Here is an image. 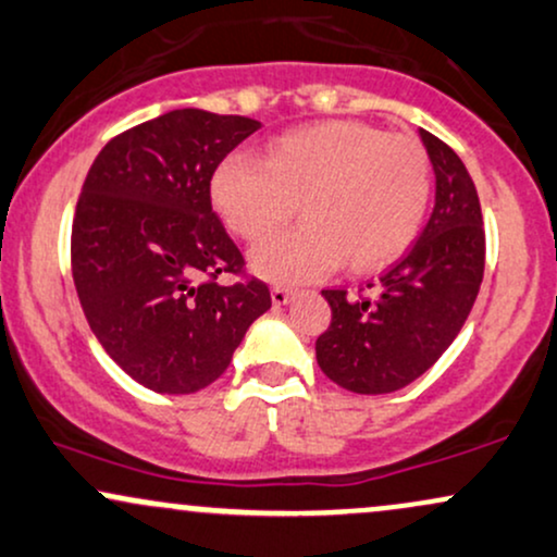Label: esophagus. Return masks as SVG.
Returning a JSON list of instances; mask_svg holds the SVG:
<instances>
[{
	"instance_id": "34e87169",
	"label": "esophagus",
	"mask_w": 557,
	"mask_h": 557,
	"mask_svg": "<svg viewBox=\"0 0 557 557\" xmlns=\"http://www.w3.org/2000/svg\"><path fill=\"white\" fill-rule=\"evenodd\" d=\"M290 298H293L290 287H283V285H274V287H272V304H274V306L290 304Z\"/></svg>"
}]
</instances>
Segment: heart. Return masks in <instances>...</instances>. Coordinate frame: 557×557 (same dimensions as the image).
I'll return each mask as SVG.
<instances>
[{"mask_svg": "<svg viewBox=\"0 0 557 557\" xmlns=\"http://www.w3.org/2000/svg\"><path fill=\"white\" fill-rule=\"evenodd\" d=\"M433 197L425 147L363 122H321L272 139L267 158L231 156L210 181L223 223L264 240L298 210L304 225L251 253L253 272L285 285L308 283L339 261L352 272L392 264L418 238Z\"/></svg>", "mask_w": 557, "mask_h": 557, "instance_id": "heart-1", "label": "heart"}]
</instances>
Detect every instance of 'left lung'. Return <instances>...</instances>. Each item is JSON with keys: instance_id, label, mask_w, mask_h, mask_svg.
<instances>
[{"instance_id": "left-lung-1", "label": "left lung", "mask_w": 557, "mask_h": 557, "mask_svg": "<svg viewBox=\"0 0 557 557\" xmlns=\"http://www.w3.org/2000/svg\"><path fill=\"white\" fill-rule=\"evenodd\" d=\"M435 173V207L410 251L371 283L373 296L321 290L332 321L317 339L321 371L347 392L388 394L423 376L470 317L485 272L474 181L457 152L420 129Z\"/></svg>"}]
</instances>
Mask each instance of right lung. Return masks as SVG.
<instances>
[{
	"label": "right lung",
	"mask_w": 557,
	"mask_h": 557,
	"mask_svg": "<svg viewBox=\"0 0 557 557\" xmlns=\"http://www.w3.org/2000/svg\"><path fill=\"white\" fill-rule=\"evenodd\" d=\"M259 126L169 111L113 137L87 171L72 223L79 306L103 350L152 392L210 386L272 306L257 277L218 283L246 261L210 199L214 169Z\"/></svg>",
	"instance_id": "add662e5"
}]
</instances>
